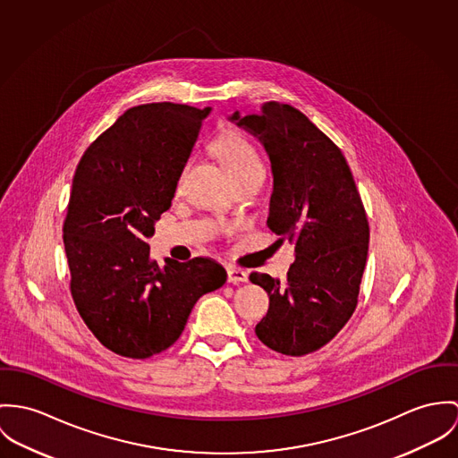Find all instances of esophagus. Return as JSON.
I'll list each match as a JSON object with an SVG mask.
<instances>
[{
  "instance_id": "34e87169",
  "label": "esophagus",
  "mask_w": 458,
  "mask_h": 458,
  "mask_svg": "<svg viewBox=\"0 0 458 458\" xmlns=\"http://www.w3.org/2000/svg\"><path fill=\"white\" fill-rule=\"evenodd\" d=\"M228 274V283L239 284V283H246L248 281V272L242 268H235V267H228L226 268Z\"/></svg>"
}]
</instances>
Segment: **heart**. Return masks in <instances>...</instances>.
<instances>
[{
	"instance_id": "b5f03b06",
	"label": "heart",
	"mask_w": 458,
	"mask_h": 458,
	"mask_svg": "<svg viewBox=\"0 0 458 458\" xmlns=\"http://www.w3.org/2000/svg\"><path fill=\"white\" fill-rule=\"evenodd\" d=\"M210 149L225 163L235 182L254 175H261L263 172L261 159L256 149L246 139H242L239 133L232 130L219 133L212 140Z\"/></svg>"
}]
</instances>
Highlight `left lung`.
<instances>
[{
  "instance_id": "1",
  "label": "left lung",
  "mask_w": 458,
  "mask_h": 458,
  "mask_svg": "<svg viewBox=\"0 0 458 458\" xmlns=\"http://www.w3.org/2000/svg\"><path fill=\"white\" fill-rule=\"evenodd\" d=\"M232 121L256 135L272 163L267 228L295 246L284 281L253 272L270 299L256 325L270 350L304 356L330 343L358 304L369 251V221L341 149L292 105L265 102Z\"/></svg>"
}]
</instances>
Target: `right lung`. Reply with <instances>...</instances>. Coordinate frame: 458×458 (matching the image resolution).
<instances>
[{
  "label": "right lung",
  "mask_w": 458,
  "mask_h": 458,
  "mask_svg": "<svg viewBox=\"0 0 458 458\" xmlns=\"http://www.w3.org/2000/svg\"><path fill=\"white\" fill-rule=\"evenodd\" d=\"M208 106L146 103L128 108L82 154L63 242L75 307L115 355L149 358L182 334L197 301L226 281L193 258L159 267L148 237L170 207Z\"/></svg>",
  "instance_id": "right-lung-1"
}]
</instances>
